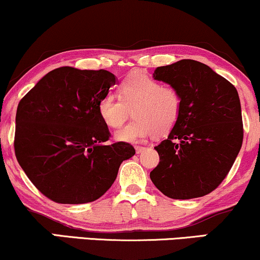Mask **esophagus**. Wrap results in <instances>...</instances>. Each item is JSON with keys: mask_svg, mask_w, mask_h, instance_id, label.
<instances>
[{"mask_svg": "<svg viewBox=\"0 0 260 260\" xmlns=\"http://www.w3.org/2000/svg\"><path fill=\"white\" fill-rule=\"evenodd\" d=\"M143 151H145V147H144V146H136V152L137 153H141Z\"/></svg>", "mask_w": 260, "mask_h": 260, "instance_id": "esophagus-1", "label": "esophagus"}]
</instances>
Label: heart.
Instances as JSON below:
<instances>
[{
  "mask_svg": "<svg viewBox=\"0 0 260 260\" xmlns=\"http://www.w3.org/2000/svg\"><path fill=\"white\" fill-rule=\"evenodd\" d=\"M182 110V98L176 88L163 86L145 74H131L122 81L120 98L108 94L98 104L102 121L119 128L132 113L134 120L116 133V139L138 143L152 134L164 137L175 127Z\"/></svg>",
  "mask_w": 260,
  "mask_h": 260,
  "instance_id": "b5f03b06",
  "label": "heart"
}]
</instances>
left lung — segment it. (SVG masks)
<instances>
[{
    "instance_id": "obj_1",
    "label": "left lung",
    "mask_w": 260,
    "mask_h": 260,
    "mask_svg": "<svg viewBox=\"0 0 260 260\" xmlns=\"http://www.w3.org/2000/svg\"><path fill=\"white\" fill-rule=\"evenodd\" d=\"M153 79L180 92L182 110L168 139L154 147L159 163L150 173L151 181L172 199L209 194L224 180L242 145L238 91L194 60L157 67Z\"/></svg>"
}]
</instances>
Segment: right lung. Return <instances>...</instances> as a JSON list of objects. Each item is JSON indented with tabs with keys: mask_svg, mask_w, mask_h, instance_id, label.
<instances>
[{
	"mask_svg": "<svg viewBox=\"0 0 260 260\" xmlns=\"http://www.w3.org/2000/svg\"><path fill=\"white\" fill-rule=\"evenodd\" d=\"M117 79L110 72L60 67L22 98L15 117V156L49 199L85 204L113 185L121 163L134 156L128 143L111 144L98 104Z\"/></svg>",
	"mask_w": 260,
	"mask_h": 260,
	"instance_id": "1",
	"label": "right lung"
}]
</instances>
